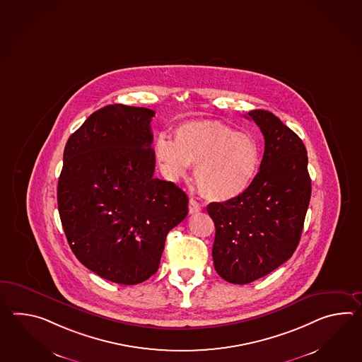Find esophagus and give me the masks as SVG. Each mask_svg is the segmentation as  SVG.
Masks as SVG:
<instances>
[{"label":"esophagus","instance_id":"1","mask_svg":"<svg viewBox=\"0 0 362 362\" xmlns=\"http://www.w3.org/2000/svg\"><path fill=\"white\" fill-rule=\"evenodd\" d=\"M188 210H189V214H194V213H199L201 210V205L196 200L191 199L188 202Z\"/></svg>","mask_w":362,"mask_h":362}]
</instances>
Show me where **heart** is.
Segmentation results:
<instances>
[{"mask_svg": "<svg viewBox=\"0 0 362 362\" xmlns=\"http://www.w3.org/2000/svg\"><path fill=\"white\" fill-rule=\"evenodd\" d=\"M156 158L171 180L188 175L204 197L228 204L239 200L255 183L261 168V149L255 137L218 121H193L174 129V141L160 137Z\"/></svg>", "mask_w": 362, "mask_h": 362, "instance_id": "obj_1", "label": "heart"}]
</instances>
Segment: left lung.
Here are the masks:
<instances>
[{"label": "left lung", "instance_id": "8db88e82", "mask_svg": "<svg viewBox=\"0 0 362 362\" xmlns=\"http://www.w3.org/2000/svg\"><path fill=\"white\" fill-rule=\"evenodd\" d=\"M265 152L257 177L239 200L211 202L216 225L214 269L233 284L272 273L296 250L312 194L308 154L301 139L267 110H252Z\"/></svg>", "mask_w": 362, "mask_h": 362}]
</instances>
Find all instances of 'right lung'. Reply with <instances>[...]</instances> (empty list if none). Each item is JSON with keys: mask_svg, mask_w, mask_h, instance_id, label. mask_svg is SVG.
<instances>
[{"mask_svg": "<svg viewBox=\"0 0 362 362\" xmlns=\"http://www.w3.org/2000/svg\"><path fill=\"white\" fill-rule=\"evenodd\" d=\"M146 107L107 105L69 137L58 211L74 255L90 272L137 284L158 270L166 236L188 214V197L153 177Z\"/></svg>", "mask_w": 362, "mask_h": 362, "instance_id": "add662e5", "label": "right lung"}]
</instances>
